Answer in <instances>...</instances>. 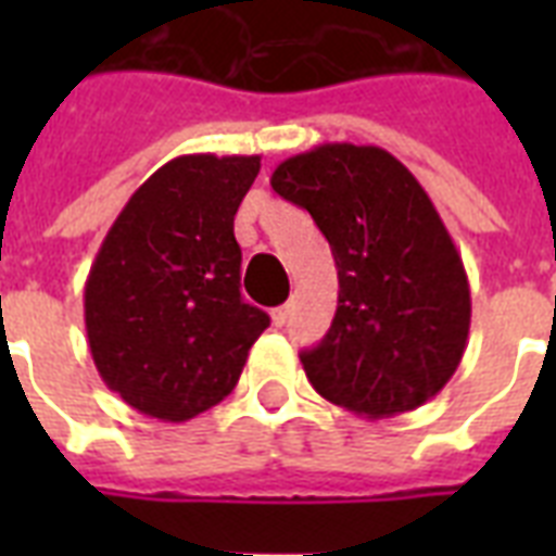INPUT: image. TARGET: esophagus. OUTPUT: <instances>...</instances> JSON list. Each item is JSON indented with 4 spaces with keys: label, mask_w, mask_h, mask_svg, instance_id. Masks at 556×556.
Wrapping results in <instances>:
<instances>
[{
    "label": "esophagus",
    "mask_w": 556,
    "mask_h": 556,
    "mask_svg": "<svg viewBox=\"0 0 556 556\" xmlns=\"http://www.w3.org/2000/svg\"><path fill=\"white\" fill-rule=\"evenodd\" d=\"M270 317H274V326H286L288 317H291V305H279L270 312Z\"/></svg>",
    "instance_id": "obj_1"
}]
</instances>
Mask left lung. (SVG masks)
<instances>
[{"label": "left lung", "mask_w": 556, "mask_h": 556, "mask_svg": "<svg viewBox=\"0 0 556 556\" xmlns=\"http://www.w3.org/2000/svg\"><path fill=\"white\" fill-rule=\"evenodd\" d=\"M270 187L312 213L338 265L331 329L300 355L312 387L366 418L427 404L470 331L465 265L430 195L395 155L355 143L282 161Z\"/></svg>", "instance_id": "8db88e82"}]
</instances>
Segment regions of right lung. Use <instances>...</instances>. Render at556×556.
Segmentation results:
<instances>
[{"label":"right lung","mask_w":556,"mask_h":556,"mask_svg":"<svg viewBox=\"0 0 556 556\" xmlns=\"http://www.w3.org/2000/svg\"><path fill=\"white\" fill-rule=\"evenodd\" d=\"M260 155H178L109 227L86 279L100 378L138 413L187 421L233 392L270 317L239 294L233 216Z\"/></svg>","instance_id":"right-lung-1"}]
</instances>
